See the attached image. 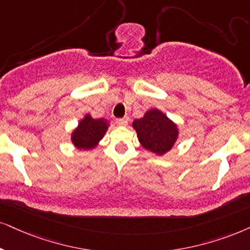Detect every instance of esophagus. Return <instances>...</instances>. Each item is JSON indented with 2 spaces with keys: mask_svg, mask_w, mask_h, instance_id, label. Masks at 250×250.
Wrapping results in <instances>:
<instances>
[{
  "mask_svg": "<svg viewBox=\"0 0 250 250\" xmlns=\"http://www.w3.org/2000/svg\"><path fill=\"white\" fill-rule=\"evenodd\" d=\"M129 122L128 118H121V119H116V125H127Z\"/></svg>",
  "mask_w": 250,
  "mask_h": 250,
  "instance_id": "1",
  "label": "esophagus"
}]
</instances>
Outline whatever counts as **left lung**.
Segmentation results:
<instances>
[{
	"label": "left lung",
	"mask_w": 250,
	"mask_h": 250,
	"mask_svg": "<svg viewBox=\"0 0 250 250\" xmlns=\"http://www.w3.org/2000/svg\"><path fill=\"white\" fill-rule=\"evenodd\" d=\"M132 128L142 146L158 156L168 152L179 136L178 125L157 108L147 110L143 118L135 120Z\"/></svg>",
	"instance_id": "obj_1"
}]
</instances>
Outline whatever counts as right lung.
<instances>
[{
	"instance_id": "add662e5",
	"label": "right lung",
	"mask_w": 250,
	"mask_h": 250,
	"mask_svg": "<svg viewBox=\"0 0 250 250\" xmlns=\"http://www.w3.org/2000/svg\"><path fill=\"white\" fill-rule=\"evenodd\" d=\"M108 127L109 122L106 119H93L90 114H86L72 131V144L80 150H91L99 144Z\"/></svg>"
}]
</instances>
